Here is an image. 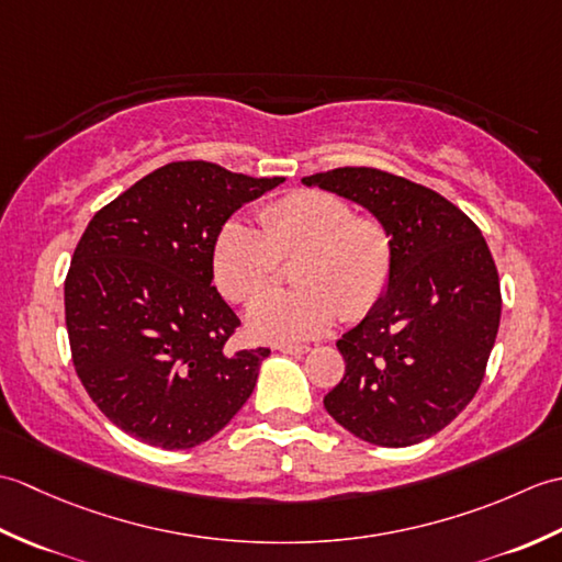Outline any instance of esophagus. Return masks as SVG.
Instances as JSON below:
<instances>
[{"label":"esophagus","instance_id":"esophagus-1","mask_svg":"<svg viewBox=\"0 0 562 562\" xmlns=\"http://www.w3.org/2000/svg\"><path fill=\"white\" fill-rule=\"evenodd\" d=\"M278 352L282 355H304L308 352L306 345H278Z\"/></svg>","mask_w":562,"mask_h":562}]
</instances>
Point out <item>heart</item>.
I'll return each instance as SVG.
<instances>
[{
	"label": "heart",
	"mask_w": 562,
	"mask_h": 562,
	"mask_svg": "<svg viewBox=\"0 0 562 562\" xmlns=\"http://www.w3.org/2000/svg\"><path fill=\"white\" fill-rule=\"evenodd\" d=\"M258 224L226 220L214 238L212 272L226 300L248 302L274 282L280 260L296 290L258 296L246 314L250 338L270 345L312 340L338 316H367L391 278V234L376 217L355 214L350 200L306 188L268 202Z\"/></svg>",
	"instance_id": "b5f03b06"
}]
</instances>
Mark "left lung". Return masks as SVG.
Returning <instances> with one entry per match:
<instances>
[{"label":"left lung","mask_w":562,"mask_h":562,"mask_svg":"<svg viewBox=\"0 0 562 562\" xmlns=\"http://www.w3.org/2000/svg\"><path fill=\"white\" fill-rule=\"evenodd\" d=\"M369 210L391 234L389 288L338 340L345 376L324 398L369 445L411 447L479 391L499 328V278L485 238L435 190L367 166L302 178Z\"/></svg>","instance_id":"1"}]
</instances>
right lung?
I'll return each instance as SVG.
<instances>
[{
    "mask_svg": "<svg viewBox=\"0 0 562 562\" xmlns=\"http://www.w3.org/2000/svg\"><path fill=\"white\" fill-rule=\"evenodd\" d=\"M282 181L173 161L93 214L65 280V321L83 389L123 432L198 447L254 393L270 350H226L238 318L212 288V248L238 207Z\"/></svg>",
    "mask_w": 562,
    "mask_h": 562,
    "instance_id": "obj_1",
    "label": "right lung"
}]
</instances>
